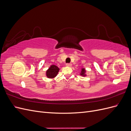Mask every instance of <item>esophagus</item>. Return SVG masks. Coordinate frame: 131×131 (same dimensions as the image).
Here are the masks:
<instances>
[{
  "mask_svg": "<svg viewBox=\"0 0 131 131\" xmlns=\"http://www.w3.org/2000/svg\"><path fill=\"white\" fill-rule=\"evenodd\" d=\"M66 66L68 67H70V66H72V64H71V63H67Z\"/></svg>",
  "mask_w": 131,
  "mask_h": 131,
  "instance_id": "esophagus-1",
  "label": "esophagus"
}]
</instances>
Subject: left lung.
<instances>
[{"label":"left lung","mask_w":131,"mask_h":131,"mask_svg":"<svg viewBox=\"0 0 131 131\" xmlns=\"http://www.w3.org/2000/svg\"><path fill=\"white\" fill-rule=\"evenodd\" d=\"M85 72H86V71H85V69L82 68V70H81V72L80 74H81V75H82V76H85Z\"/></svg>","instance_id":"1"}]
</instances>
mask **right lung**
I'll list each match as a JSON object with an SVG mask.
<instances>
[{"label": "right lung", "instance_id": "right-lung-1", "mask_svg": "<svg viewBox=\"0 0 131 131\" xmlns=\"http://www.w3.org/2000/svg\"><path fill=\"white\" fill-rule=\"evenodd\" d=\"M59 72V68L56 66H51L46 71V76L48 78H53L57 75Z\"/></svg>", "mask_w": 131, "mask_h": 131}]
</instances>
